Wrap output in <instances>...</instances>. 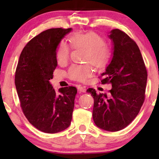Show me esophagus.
<instances>
[{
    "mask_svg": "<svg viewBox=\"0 0 159 159\" xmlns=\"http://www.w3.org/2000/svg\"><path fill=\"white\" fill-rule=\"evenodd\" d=\"M78 90H79L80 92H83V93H85L86 91L85 88L81 85H78Z\"/></svg>",
    "mask_w": 159,
    "mask_h": 159,
    "instance_id": "34e87169",
    "label": "esophagus"
}]
</instances>
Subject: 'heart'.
Segmentation results:
<instances>
[{"label": "heart", "instance_id": "obj_1", "mask_svg": "<svg viewBox=\"0 0 159 159\" xmlns=\"http://www.w3.org/2000/svg\"><path fill=\"white\" fill-rule=\"evenodd\" d=\"M69 41L74 49L84 48L86 50L84 60L86 64H74L69 67L67 76L76 81H85L94 74L92 63L97 68H103L111 58V48L105 43L100 35L93 31L87 33H74L69 36ZM71 55V48L64 41H61L56 49V57L59 64L66 63Z\"/></svg>", "mask_w": 159, "mask_h": 159}]
</instances>
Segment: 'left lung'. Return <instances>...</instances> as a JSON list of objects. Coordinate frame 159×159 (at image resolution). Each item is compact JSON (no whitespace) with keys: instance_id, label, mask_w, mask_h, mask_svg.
Masks as SVG:
<instances>
[{"instance_id":"obj_1","label":"left lung","mask_w":159,"mask_h":159,"mask_svg":"<svg viewBox=\"0 0 159 159\" xmlns=\"http://www.w3.org/2000/svg\"><path fill=\"white\" fill-rule=\"evenodd\" d=\"M109 36L114 44L113 57L99 79L102 84H111L109 98L93 88L87 92L94 99L96 125L116 132L127 127L139 114L145 99L147 71L139 47L128 34L116 29Z\"/></svg>"}]
</instances>
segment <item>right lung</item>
Listing matches in <instances>:
<instances>
[{
	"label": "right lung",
	"instance_id": "add662e5",
	"mask_svg": "<svg viewBox=\"0 0 159 159\" xmlns=\"http://www.w3.org/2000/svg\"><path fill=\"white\" fill-rule=\"evenodd\" d=\"M71 31L50 29L34 37L21 51L16 68L15 83L24 114L45 133L65 130L72 119L76 88H61L57 92L49 81L57 66V45Z\"/></svg>",
	"mask_w": 159,
	"mask_h": 159
}]
</instances>
